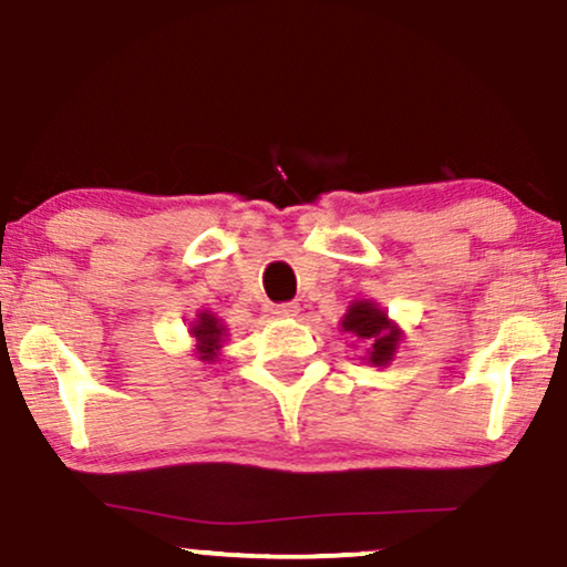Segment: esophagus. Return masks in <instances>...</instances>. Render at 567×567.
Segmentation results:
<instances>
[{
  "label": "esophagus",
  "instance_id": "obj_1",
  "mask_svg": "<svg viewBox=\"0 0 567 567\" xmlns=\"http://www.w3.org/2000/svg\"><path fill=\"white\" fill-rule=\"evenodd\" d=\"M297 312H299L297 301H281V305H276V309H274V315H278V317H293Z\"/></svg>",
  "mask_w": 567,
  "mask_h": 567
}]
</instances>
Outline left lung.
<instances>
[{
  "label": "left lung",
  "instance_id": "obj_1",
  "mask_svg": "<svg viewBox=\"0 0 567 567\" xmlns=\"http://www.w3.org/2000/svg\"><path fill=\"white\" fill-rule=\"evenodd\" d=\"M343 330L355 343L367 346L369 361L377 363V367H384L400 343V330L371 301H355V305H351L348 315L343 317Z\"/></svg>",
  "mask_w": 567,
  "mask_h": 567
}]
</instances>
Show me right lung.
<instances>
[{
    "label": "right lung",
    "instance_id": "add662e5",
    "mask_svg": "<svg viewBox=\"0 0 567 567\" xmlns=\"http://www.w3.org/2000/svg\"><path fill=\"white\" fill-rule=\"evenodd\" d=\"M221 336H224V328L219 324V320L212 315L200 312L198 322L193 324V338H196L200 359H206V361L216 359V351H219V346H221Z\"/></svg>",
    "mask_w": 567,
    "mask_h": 567
}]
</instances>
